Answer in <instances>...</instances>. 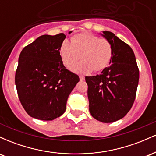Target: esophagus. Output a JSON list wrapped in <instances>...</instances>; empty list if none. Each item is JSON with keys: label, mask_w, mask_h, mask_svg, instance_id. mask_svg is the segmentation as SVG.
Here are the masks:
<instances>
[{"label": "esophagus", "mask_w": 156, "mask_h": 156, "mask_svg": "<svg viewBox=\"0 0 156 156\" xmlns=\"http://www.w3.org/2000/svg\"><path fill=\"white\" fill-rule=\"evenodd\" d=\"M84 79H85V78H84L83 76H80V81H83V80H84Z\"/></svg>", "instance_id": "1"}]
</instances>
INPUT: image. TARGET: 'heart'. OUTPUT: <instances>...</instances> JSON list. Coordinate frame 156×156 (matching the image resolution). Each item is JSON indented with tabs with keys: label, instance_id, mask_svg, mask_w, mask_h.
I'll list each match as a JSON object with an SVG mask.
<instances>
[{
	"label": "heart",
	"instance_id": "obj_1",
	"mask_svg": "<svg viewBox=\"0 0 156 156\" xmlns=\"http://www.w3.org/2000/svg\"><path fill=\"white\" fill-rule=\"evenodd\" d=\"M61 60L66 67L69 68L79 58L82 61L71 67L78 74H89L104 69L112 59L113 48L111 42L105 38L89 32L73 36L71 42L64 39L58 50Z\"/></svg>",
	"mask_w": 156,
	"mask_h": 156
}]
</instances>
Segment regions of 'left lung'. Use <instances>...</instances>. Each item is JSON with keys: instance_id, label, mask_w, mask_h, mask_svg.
I'll use <instances>...</instances> for the list:
<instances>
[{"instance_id": "obj_1", "label": "left lung", "mask_w": 156, "mask_h": 156, "mask_svg": "<svg viewBox=\"0 0 156 156\" xmlns=\"http://www.w3.org/2000/svg\"><path fill=\"white\" fill-rule=\"evenodd\" d=\"M101 35L111 42L110 66L100 75L86 77L89 112L97 120L110 123L128 114L135 101L139 71L131 48L111 31Z\"/></svg>"}]
</instances>
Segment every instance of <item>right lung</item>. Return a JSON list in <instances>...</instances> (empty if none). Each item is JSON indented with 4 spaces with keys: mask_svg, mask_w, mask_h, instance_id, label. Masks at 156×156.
<instances>
[{
    "mask_svg": "<svg viewBox=\"0 0 156 156\" xmlns=\"http://www.w3.org/2000/svg\"><path fill=\"white\" fill-rule=\"evenodd\" d=\"M65 38L62 33L40 36L20 54L15 73L17 94L27 114L35 119L49 121L62 116L79 81L61 60L58 50Z\"/></svg>",
    "mask_w": 156,
    "mask_h": 156,
    "instance_id": "right-lung-1",
    "label": "right lung"
}]
</instances>
